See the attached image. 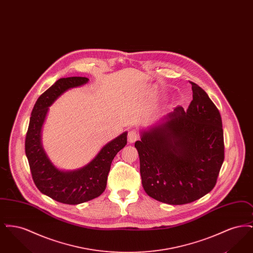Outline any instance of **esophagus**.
<instances>
[{
	"instance_id": "34e87169",
	"label": "esophagus",
	"mask_w": 253,
	"mask_h": 253,
	"mask_svg": "<svg viewBox=\"0 0 253 253\" xmlns=\"http://www.w3.org/2000/svg\"><path fill=\"white\" fill-rule=\"evenodd\" d=\"M138 133L136 131H134V130H131V131H129L128 132V142L129 143H133L135 140H137L138 139Z\"/></svg>"
}]
</instances>
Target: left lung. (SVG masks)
Wrapping results in <instances>:
<instances>
[{
	"mask_svg": "<svg viewBox=\"0 0 253 253\" xmlns=\"http://www.w3.org/2000/svg\"><path fill=\"white\" fill-rule=\"evenodd\" d=\"M192 84L188 109L177 106L134 143L146 193L169 205L193 202L210 193L224 161L220 113L204 90Z\"/></svg>",
	"mask_w": 253,
	"mask_h": 253,
	"instance_id": "8db88e82",
	"label": "left lung"
}]
</instances>
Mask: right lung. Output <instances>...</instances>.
<instances>
[{
	"mask_svg": "<svg viewBox=\"0 0 253 253\" xmlns=\"http://www.w3.org/2000/svg\"><path fill=\"white\" fill-rule=\"evenodd\" d=\"M89 79L71 77L58 80L38 100L32 110L25 138V155L32 178L41 193L63 204L78 205L104 192L112 161L127 144L128 132H122L104 145L84 167L64 170L50 160L42 143V130L49 107L69 89L86 84Z\"/></svg>",
	"mask_w": 253,
	"mask_h": 253,
	"instance_id": "right-lung-1",
	"label": "right lung"
}]
</instances>
